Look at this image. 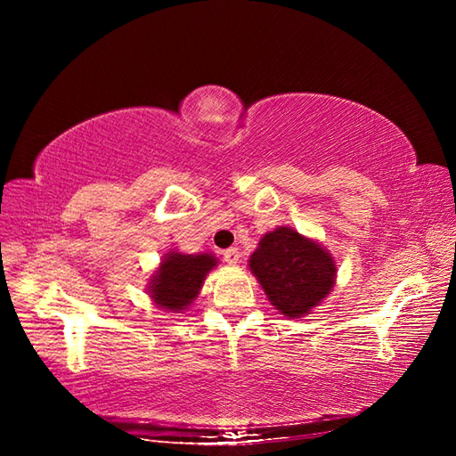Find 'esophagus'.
I'll use <instances>...</instances> for the list:
<instances>
[{"instance_id": "1", "label": "esophagus", "mask_w": 456, "mask_h": 456, "mask_svg": "<svg viewBox=\"0 0 456 456\" xmlns=\"http://www.w3.org/2000/svg\"><path fill=\"white\" fill-rule=\"evenodd\" d=\"M223 258H225V263H227V265H231V266H235V265L239 263V258H240V253H239V248H235V247H231V248H227V250H223Z\"/></svg>"}]
</instances>
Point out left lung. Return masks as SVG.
Instances as JSON below:
<instances>
[{"label":"left lung","mask_w":456,"mask_h":456,"mask_svg":"<svg viewBox=\"0 0 456 456\" xmlns=\"http://www.w3.org/2000/svg\"><path fill=\"white\" fill-rule=\"evenodd\" d=\"M248 268L268 302L289 319L307 315L331 294L337 282L333 255L315 239L288 225L260 237Z\"/></svg>","instance_id":"8db88e82"}]
</instances>
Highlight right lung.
Here are the masks:
<instances>
[{
    "label": "right lung",
    "mask_w": 456,
    "mask_h": 456,
    "mask_svg": "<svg viewBox=\"0 0 456 456\" xmlns=\"http://www.w3.org/2000/svg\"><path fill=\"white\" fill-rule=\"evenodd\" d=\"M217 265V256L211 253L186 255L170 248L149 278L147 294L151 302L168 314H182L200 296L206 276Z\"/></svg>",
    "instance_id": "obj_1"
}]
</instances>
